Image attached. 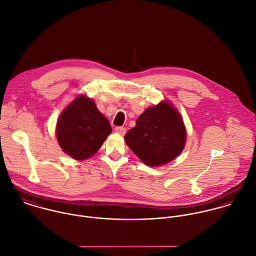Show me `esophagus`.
<instances>
[{
    "mask_svg": "<svg viewBox=\"0 0 256 256\" xmlns=\"http://www.w3.org/2000/svg\"><path fill=\"white\" fill-rule=\"evenodd\" d=\"M116 132L122 136H124L126 134V128L124 126H116Z\"/></svg>",
    "mask_w": 256,
    "mask_h": 256,
    "instance_id": "1",
    "label": "esophagus"
}]
</instances>
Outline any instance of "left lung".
<instances>
[{"label":"left lung","mask_w":256,"mask_h":256,"mask_svg":"<svg viewBox=\"0 0 256 256\" xmlns=\"http://www.w3.org/2000/svg\"><path fill=\"white\" fill-rule=\"evenodd\" d=\"M128 146L148 166L178 158L186 146V128L180 112L168 100L148 108L124 136Z\"/></svg>","instance_id":"left-lung-1"}]
</instances>
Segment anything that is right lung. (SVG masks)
Masks as SVG:
<instances>
[{
  "label": "right lung",
  "instance_id": "1",
  "mask_svg": "<svg viewBox=\"0 0 256 256\" xmlns=\"http://www.w3.org/2000/svg\"><path fill=\"white\" fill-rule=\"evenodd\" d=\"M110 132L108 120L86 94H78L62 110L56 126L60 148L76 160L96 154Z\"/></svg>",
  "mask_w": 256,
  "mask_h": 256
}]
</instances>
